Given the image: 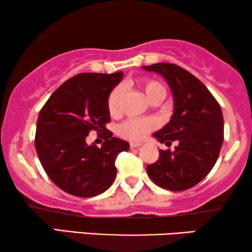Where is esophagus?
<instances>
[{
	"mask_svg": "<svg viewBox=\"0 0 252 252\" xmlns=\"http://www.w3.org/2000/svg\"><path fill=\"white\" fill-rule=\"evenodd\" d=\"M129 146H130V149H134V148H139V147H141V146H142V144H141V143H135V142H132V143L129 144Z\"/></svg>",
	"mask_w": 252,
	"mask_h": 252,
	"instance_id": "34e87169",
	"label": "esophagus"
}]
</instances>
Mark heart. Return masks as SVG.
Instances as JSON below:
<instances>
[{"label":"heart","mask_w":252,"mask_h":252,"mask_svg":"<svg viewBox=\"0 0 252 252\" xmlns=\"http://www.w3.org/2000/svg\"><path fill=\"white\" fill-rule=\"evenodd\" d=\"M147 98L151 101L155 96L165 95V89L159 82L155 80H143L140 84ZM122 88L116 87L110 93L108 97V109L112 116H116L120 109ZM157 127V122L153 118L144 119H128L119 126L118 132L124 139L130 141H141Z\"/></svg>","instance_id":"heart-1"}]
</instances>
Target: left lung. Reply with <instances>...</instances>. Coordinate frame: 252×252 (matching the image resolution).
Listing matches in <instances>:
<instances>
[{
  "instance_id": "left-lung-1",
  "label": "left lung",
  "mask_w": 252,
  "mask_h": 252,
  "mask_svg": "<svg viewBox=\"0 0 252 252\" xmlns=\"http://www.w3.org/2000/svg\"><path fill=\"white\" fill-rule=\"evenodd\" d=\"M143 70L160 74L173 96V115L154 137L174 151L159 150L156 163L147 166L151 180L167 190L194 187L215 166L223 141V118L219 103L209 89L175 64L157 63Z\"/></svg>"
}]
</instances>
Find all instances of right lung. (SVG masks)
Listing matches in <instances>:
<instances>
[{"label": "right lung", "instance_id": "right-lung-1", "mask_svg": "<svg viewBox=\"0 0 252 252\" xmlns=\"http://www.w3.org/2000/svg\"><path fill=\"white\" fill-rule=\"evenodd\" d=\"M123 72L80 73L61 85L43 105L36 123L35 149L41 165L57 187L78 197H94L115 181L116 158L129 143L113 137L108 97ZM105 132L101 148L87 145L91 130Z\"/></svg>", "mask_w": 252, "mask_h": 252}]
</instances>
